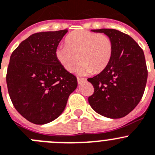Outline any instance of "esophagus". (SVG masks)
I'll list each match as a JSON object with an SVG mask.
<instances>
[{"label":"esophagus","instance_id":"34e87169","mask_svg":"<svg viewBox=\"0 0 155 155\" xmlns=\"http://www.w3.org/2000/svg\"><path fill=\"white\" fill-rule=\"evenodd\" d=\"M86 81V79L85 78H78V83L79 84H81L84 83V82Z\"/></svg>","mask_w":155,"mask_h":155}]
</instances>
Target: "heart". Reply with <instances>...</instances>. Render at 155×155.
I'll use <instances>...</instances> for the list:
<instances>
[{
  "label": "heart",
  "instance_id": "1",
  "mask_svg": "<svg viewBox=\"0 0 155 155\" xmlns=\"http://www.w3.org/2000/svg\"><path fill=\"white\" fill-rule=\"evenodd\" d=\"M113 42L103 34L80 30L75 31L65 39V45L55 51V57L64 70L72 72L81 61L78 71L99 73L107 67L113 54Z\"/></svg>",
  "mask_w": 155,
  "mask_h": 155
}]
</instances>
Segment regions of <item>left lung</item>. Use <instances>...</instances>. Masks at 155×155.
<instances>
[{
    "label": "left lung",
    "mask_w": 155,
    "mask_h": 155,
    "mask_svg": "<svg viewBox=\"0 0 155 155\" xmlns=\"http://www.w3.org/2000/svg\"><path fill=\"white\" fill-rule=\"evenodd\" d=\"M92 31L108 36L114 50L107 68L87 79L94 89L88 102L101 115L120 118L134 110L144 94L147 78L144 51L131 37L117 30Z\"/></svg>",
    "instance_id": "1"
}]
</instances>
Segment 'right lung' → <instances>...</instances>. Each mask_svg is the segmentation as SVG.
<instances>
[{
	"label": "right lung",
	"mask_w": 155,
	"mask_h": 155,
	"mask_svg": "<svg viewBox=\"0 0 155 155\" xmlns=\"http://www.w3.org/2000/svg\"><path fill=\"white\" fill-rule=\"evenodd\" d=\"M68 30L39 32L23 41L13 51L7 85L15 109L31 123L55 120L76 89V77L57 61L55 51Z\"/></svg>",
	"instance_id": "1"
}]
</instances>
